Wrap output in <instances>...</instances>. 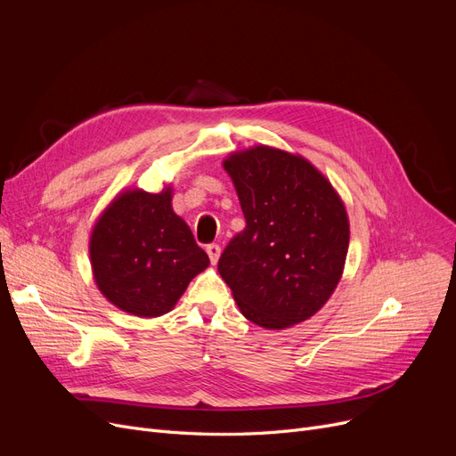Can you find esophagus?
<instances>
[{
    "label": "esophagus",
    "instance_id": "esophagus-1",
    "mask_svg": "<svg viewBox=\"0 0 456 456\" xmlns=\"http://www.w3.org/2000/svg\"><path fill=\"white\" fill-rule=\"evenodd\" d=\"M220 253H222V249H220L218 244H208V246H207V255H208L212 265H216V262H218Z\"/></svg>",
    "mask_w": 456,
    "mask_h": 456
}]
</instances>
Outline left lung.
Returning a JSON list of instances; mask_svg holds the SVG:
<instances>
[{
	"instance_id": "8db88e82",
	"label": "left lung",
	"mask_w": 456,
	"mask_h": 456,
	"mask_svg": "<svg viewBox=\"0 0 456 456\" xmlns=\"http://www.w3.org/2000/svg\"><path fill=\"white\" fill-rule=\"evenodd\" d=\"M246 218L218 260L242 314L266 329L308 320L342 277L349 222L308 160L258 146L225 162Z\"/></svg>"
}]
</instances>
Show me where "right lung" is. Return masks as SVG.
Returning <instances> with one entry per match:
<instances>
[{"mask_svg":"<svg viewBox=\"0 0 456 456\" xmlns=\"http://www.w3.org/2000/svg\"><path fill=\"white\" fill-rule=\"evenodd\" d=\"M94 279L118 308L140 318L170 313L208 255L172 208V190L118 196L90 238Z\"/></svg>","mask_w":456,"mask_h":456,"instance_id":"right-lung-1","label":"right lung"}]
</instances>
